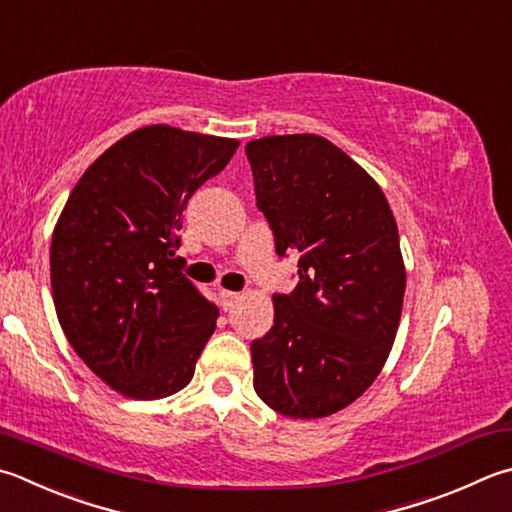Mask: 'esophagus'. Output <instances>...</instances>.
Returning <instances> with one entry per match:
<instances>
[{
    "label": "esophagus",
    "mask_w": 512,
    "mask_h": 512,
    "mask_svg": "<svg viewBox=\"0 0 512 512\" xmlns=\"http://www.w3.org/2000/svg\"><path fill=\"white\" fill-rule=\"evenodd\" d=\"M218 296H220V303H223L225 310H231V307H234L240 298L238 292H229V289H220Z\"/></svg>",
    "instance_id": "esophagus-1"
}]
</instances>
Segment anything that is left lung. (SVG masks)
Masks as SVG:
<instances>
[{"mask_svg":"<svg viewBox=\"0 0 512 512\" xmlns=\"http://www.w3.org/2000/svg\"><path fill=\"white\" fill-rule=\"evenodd\" d=\"M256 207L298 283L274 294V325L252 341L254 390L292 419L350 406L379 376L397 336L406 269L379 185L312 133L247 142Z\"/></svg>","mask_w":512,"mask_h":512,"instance_id":"1","label":"left lung"}]
</instances>
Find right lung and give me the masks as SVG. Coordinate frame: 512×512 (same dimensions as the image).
I'll use <instances>...</instances> for the list:
<instances>
[{
  "label": "right lung",
  "instance_id": "1",
  "mask_svg": "<svg viewBox=\"0 0 512 512\" xmlns=\"http://www.w3.org/2000/svg\"><path fill=\"white\" fill-rule=\"evenodd\" d=\"M236 140L153 124L106 149L71 191L51 243L57 318L77 356L131 399L185 388L218 310L182 274V211Z\"/></svg>",
  "mask_w": 512,
  "mask_h": 512
}]
</instances>
